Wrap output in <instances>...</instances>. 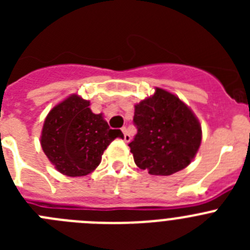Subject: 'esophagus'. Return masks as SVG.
Returning a JSON list of instances; mask_svg holds the SVG:
<instances>
[{
	"instance_id": "obj_1",
	"label": "esophagus",
	"mask_w": 250,
	"mask_h": 250,
	"mask_svg": "<svg viewBox=\"0 0 250 250\" xmlns=\"http://www.w3.org/2000/svg\"><path fill=\"white\" fill-rule=\"evenodd\" d=\"M123 132H124V140L126 141V143H129L130 140H131V136H130V134L129 132H127V130H126V127H123Z\"/></svg>"
}]
</instances>
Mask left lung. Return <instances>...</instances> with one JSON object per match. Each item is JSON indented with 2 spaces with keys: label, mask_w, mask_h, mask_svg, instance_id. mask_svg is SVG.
<instances>
[{
  "label": "left lung",
  "mask_w": 250,
  "mask_h": 250,
  "mask_svg": "<svg viewBox=\"0 0 250 250\" xmlns=\"http://www.w3.org/2000/svg\"><path fill=\"white\" fill-rule=\"evenodd\" d=\"M138 132L129 144L134 161L151 175H171L190 164L202 143V126L178 96L156 87L135 105Z\"/></svg>",
  "instance_id": "obj_1"
}]
</instances>
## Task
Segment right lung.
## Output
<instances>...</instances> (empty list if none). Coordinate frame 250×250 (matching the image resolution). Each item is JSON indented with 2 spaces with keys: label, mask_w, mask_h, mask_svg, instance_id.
Wrapping results in <instances>:
<instances>
[{
  "label": "right lung",
  "mask_w": 250,
  "mask_h": 250,
  "mask_svg": "<svg viewBox=\"0 0 250 250\" xmlns=\"http://www.w3.org/2000/svg\"><path fill=\"white\" fill-rule=\"evenodd\" d=\"M90 101L77 95L56 105L48 112L41 134V146L60 173L83 176L100 164L105 149L120 130L110 129L103 114L90 110Z\"/></svg>",
  "instance_id": "add662e5"
}]
</instances>
